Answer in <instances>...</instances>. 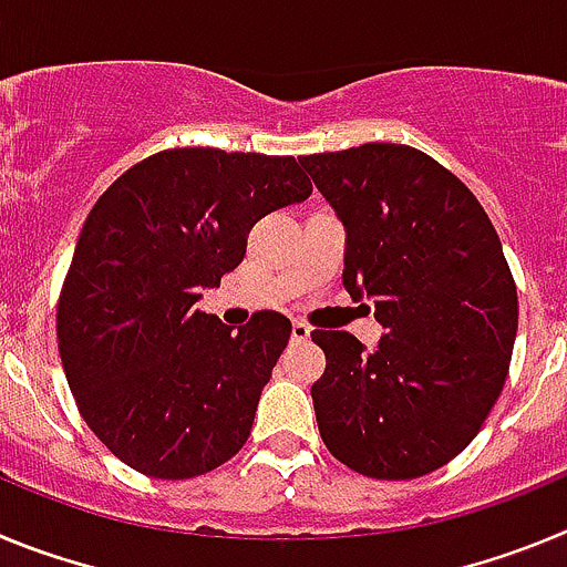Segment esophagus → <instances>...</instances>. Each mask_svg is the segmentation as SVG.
Listing matches in <instances>:
<instances>
[{
	"instance_id": "obj_1",
	"label": "esophagus",
	"mask_w": 567,
	"mask_h": 567,
	"mask_svg": "<svg viewBox=\"0 0 567 567\" xmlns=\"http://www.w3.org/2000/svg\"><path fill=\"white\" fill-rule=\"evenodd\" d=\"M309 334H312V329H309L303 320H295V323H292V340H309Z\"/></svg>"
}]
</instances>
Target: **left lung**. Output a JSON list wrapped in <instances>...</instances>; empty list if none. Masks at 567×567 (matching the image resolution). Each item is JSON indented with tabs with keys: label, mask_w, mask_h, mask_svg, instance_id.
I'll use <instances>...</instances> for the list:
<instances>
[{
	"label": "left lung",
	"mask_w": 567,
	"mask_h": 567,
	"mask_svg": "<svg viewBox=\"0 0 567 567\" xmlns=\"http://www.w3.org/2000/svg\"><path fill=\"white\" fill-rule=\"evenodd\" d=\"M346 227L343 287L385 334L315 329L320 437L363 477L414 480L457 457L497 403L517 338V284L485 209L405 144L298 158Z\"/></svg>",
	"instance_id": "left-lung-1"
}]
</instances>
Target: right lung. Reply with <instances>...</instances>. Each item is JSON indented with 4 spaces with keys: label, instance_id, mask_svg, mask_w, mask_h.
Instances as JSON below:
<instances>
[{
    "label": "right lung",
    "instance_id": "right-lung-1",
    "mask_svg": "<svg viewBox=\"0 0 567 567\" xmlns=\"http://www.w3.org/2000/svg\"><path fill=\"white\" fill-rule=\"evenodd\" d=\"M292 155L178 147L118 175L90 209L56 309L84 423L155 480H189L244 449L292 323L255 312L233 332L195 309L272 209L307 202Z\"/></svg>",
    "mask_w": 567,
    "mask_h": 567
}]
</instances>
